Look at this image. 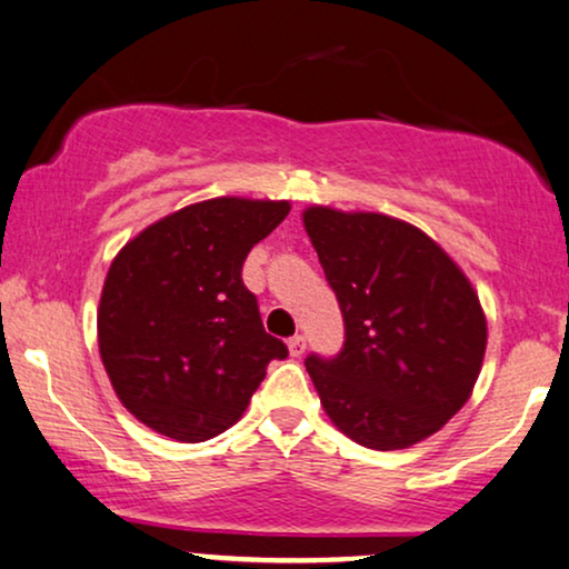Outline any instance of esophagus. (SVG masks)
<instances>
[{"mask_svg":"<svg viewBox=\"0 0 569 569\" xmlns=\"http://www.w3.org/2000/svg\"><path fill=\"white\" fill-rule=\"evenodd\" d=\"M287 348H290V353L298 359V356L306 353V338H303V335H296V338L287 340Z\"/></svg>","mask_w":569,"mask_h":569,"instance_id":"34e87169","label":"esophagus"}]
</instances>
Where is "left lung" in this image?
<instances>
[{
  "label": "left lung",
  "instance_id": "8db88e82",
  "mask_svg": "<svg viewBox=\"0 0 569 569\" xmlns=\"http://www.w3.org/2000/svg\"><path fill=\"white\" fill-rule=\"evenodd\" d=\"M346 342L311 353V375L335 427L375 451L438 432L478 382L488 327L469 279L422 229L382 213H303Z\"/></svg>",
  "mask_w": 569,
  "mask_h": 569
}]
</instances>
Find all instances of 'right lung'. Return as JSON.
<instances>
[{"instance_id": "obj_1", "label": "right lung", "mask_w": 569, "mask_h": 569, "mask_svg": "<svg viewBox=\"0 0 569 569\" xmlns=\"http://www.w3.org/2000/svg\"><path fill=\"white\" fill-rule=\"evenodd\" d=\"M287 200L216 198L147 227L104 277L97 338L121 403L166 438L229 430L287 346L263 329L242 263Z\"/></svg>"}]
</instances>
